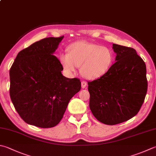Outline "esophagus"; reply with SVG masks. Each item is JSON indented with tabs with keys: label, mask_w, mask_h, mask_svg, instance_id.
Instances as JSON below:
<instances>
[{
	"label": "esophagus",
	"mask_w": 156,
	"mask_h": 156,
	"mask_svg": "<svg viewBox=\"0 0 156 156\" xmlns=\"http://www.w3.org/2000/svg\"><path fill=\"white\" fill-rule=\"evenodd\" d=\"M87 86V82L85 81H81V87L82 88H86Z\"/></svg>",
	"instance_id": "esophagus-1"
}]
</instances>
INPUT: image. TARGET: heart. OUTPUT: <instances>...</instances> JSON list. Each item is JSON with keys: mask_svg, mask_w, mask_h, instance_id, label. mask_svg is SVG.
Masks as SVG:
<instances>
[{"mask_svg": "<svg viewBox=\"0 0 156 156\" xmlns=\"http://www.w3.org/2000/svg\"><path fill=\"white\" fill-rule=\"evenodd\" d=\"M114 61V53L109 48L85 41L72 43L68 52L60 55V62L68 73L75 72L80 66L83 77L94 79L106 74Z\"/></svg>", "mask_w": 156, "mask_h": 156, "instance_id": "1", "label": "heart"}]
</instances>
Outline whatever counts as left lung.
Returning <instances> with one entry per match:
<instances>
[{
    "label": "left lung",
    "instance_id": "8db88e82",
    "mask_svg": "<svg viewBox=\"0 0 156 156\" xmlns=\"http://www.w3.org/2000/svg\"><path fill=\"white\" fill-rule=\"evenodd\" d=\"M116 62L98 79L88 81L90 108L99 122L115 125L141 108L147 91L146 65L134 49L113 44Z\"/></svg>",
    "mask_w": 156,
    "mask_h": 156
}]
</instances>
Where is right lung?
<instances>
[{
    "mask_svg": "<svg viewBox=\"0 0 156 156\" xmlns=\"http://www.w3.org/2000/svg\"><path fill=\"white\" fill-rule=\"evenodd\" d=\"M64 38L48 37L20 51L9 70L11 100L28 124L48 128L59 124L80 79L64 77L54 53Z\"/></svg>",
    "mask_w": 156,
    "mask_h": 156,
    "instance_id": "1",
    "label": "right lung"
}]
</instances>
